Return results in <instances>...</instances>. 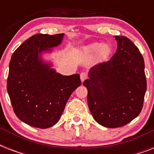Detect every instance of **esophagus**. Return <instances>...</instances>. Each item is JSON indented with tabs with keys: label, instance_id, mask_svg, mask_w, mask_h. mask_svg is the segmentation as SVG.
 <instances>
[{
	"label": "esophagus",
	"instance_id": "1",
	"mask_svg": "<svg viewBox=\"0 0 154 154\" xmlns=\"http://www.w3.org/2000/svg\"><path fill=\"white\" fill-rule=\"evenodd\" d=\"M80 77H81V80H82V82H84L85 80L87 79V77H88V74H87L86 72H82L80 73Z\"/></svg>",
	"mask_w": 154,
	"mask_h": 154
}]
</instances>
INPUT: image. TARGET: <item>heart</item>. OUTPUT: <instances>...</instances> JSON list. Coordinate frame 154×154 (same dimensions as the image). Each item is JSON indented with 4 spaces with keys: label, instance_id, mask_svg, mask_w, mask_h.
<instances>
[{
    "label": "heart",
    "instance_id": "1",
    "mask_svg": "<svg viewBox=\"0 0 154 154\" xmlns=\"http://www.w3.org/2000/svg\"><path fill=\"white\" fill-rule=\"evenodd\" d=\"M87 51L91 53H96L97 51H98V55L101 57H105L109 55L110 52V48L107 45H101L99 43H94L87 48Z\"/></svg>",
    "mask_w": 154,
    "mask_h": 154
}]
</instances>
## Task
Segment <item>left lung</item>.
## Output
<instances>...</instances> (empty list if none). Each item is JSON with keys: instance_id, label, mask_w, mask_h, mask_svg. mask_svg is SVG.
I'll list each match as a JSON object with an SVG mask.
<instances>
[{"instance_id": "obj_1", "label": "left lung", "mask_w": 154, "mask_h": 154, "mask_svg": "<svg viewBox=\"0 0 154 154\" xmlns=\"http://www.w3.org/2000/svg\"><path fill=\"white\" fill-rule=\"evenodd\" d=\"M117 49L110 60L91 68L87 101L97 122L107 128L124 126L140 114L147 82L138 48L126 37L116 36Z\"/></svg>"}]
</instances>
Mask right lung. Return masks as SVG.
<instances>
[{
	"instance_id": "obj_1",
	"label": "right lung",
	"mask_w": 154,
	"mask_h": 154,
	"mask_svg": "<svg viewBox=\"0 0 154 154\" xmlns=\"http://www.w3.org/2000/svg\"><path fill=\"white\" fill-rule=\"evenodd\" d=\"M63 35H33L11 57L7 91L17 117L31 126L46 129L54 125L70 95L82 84L79 74L60 75L38 57L60 45Z\"/></svg>"
}]
</instances>
